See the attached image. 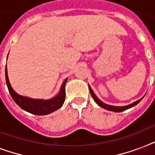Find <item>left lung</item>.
Here are the masks:
<instances>
[{"instance_id":"left-lung-1","label":"left lung","mask_w":155,"mask_h":155,"mask_svg":"<svg viewBox=\"0 0 155 155\" xmlns=\"http://www.w3.org/2000/svg\"><path fill=\"white\" fill-rule=\"evenodd\" d=\"M89 90H90V93H91V95H92V98H93V100H94L95 101H96V103L98 104V105H100L101 107H102V108H105V109H107V110H109V111H113V112H115V113H120V112H122V111H125L126 110V109H128V108H132V107H134V106H135L136 104H137L139 103L141 101H142V99L138 100V101H137L134 102L133 104H129V105H126V106H121V107H119V106H113V105H108V104H106L103 103L102 101H101L97 97V96L94 94V92H93V91L92 90V88H91V87L89 86Z\"/></svg>"}]
</instances>
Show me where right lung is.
I'll use <instances>...</instances> for the list:
<instances>
[{
  "label": "right lung",
  "instance_id": "right-lung-1",
  "mask_svg": "<svg viewBox=\"0 0 155 155\" xmlns=\"http://www.w3.org/2000/svg\"><path fill=\"white\" fill-rule=\"evenodd\" d=\"M5 80L8 92L10 93L11 97L13 99V101H15V103L20 108H22L23 110L26 111L28 113H32V114L38 116L50 114V113H53L54 111L61 108L63 102H64V100H65V84L68 80H64V82L61 87L59 93L54 98L47 100V101L31 99V98H28V97H21L20 95H18V93H16L13 91V88L11 87V85L9 84V81H8L6 68Z\"/></svg>",
  "mask_w": 155,
  "mask_h": 155
}]
</instances>
